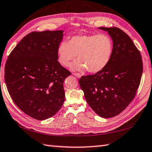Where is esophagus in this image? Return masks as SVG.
<instances>
[{"label":"esophagus","instance_id":"1","mask_svg":"<svg viewBox=\"0 0 152 152\" xmlns=\"http://www.w3.org/2000/svg\"><path fill=\"white\" fill-rule=\"evenodd\" d=\"M73 75H75L76 77H77V78H80V77H81V76H82L79 73H73Z\"/></svg>","mask_w":152,"mask_h":152}]
</instances>
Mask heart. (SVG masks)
Wrapping results in <instances>:
<instances>
[{
    "label": "heart",
    "instance_id": "1",
    "mask_svg": "<svg viewBox=\"0 0 152 152\" xmlns=\"http://www.w3.org/2000/svg\"><path fill=\"white\" fill-rule=\"evenodd\" d=\"M113 43L107 34L77 35L72 37L68 42H62L57 48V58L62 66L71 65L73 71L87 69L96 73L105 67L112 56Z\"/></svg>",
    "mask_w": 152,
    "mask_h": 152
}]
</instances>
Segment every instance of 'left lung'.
<instances>
[{"mask_svg":"<svg viewBox=\"0 0 152 152\" xmlns=\"http://www.w3.org/2000/svg\"><path fill=\"white\" fill-rule=\"evenodd\" d=\"M113 40V51L108 65L94 75L79 79L88 104L100 117L119 114L135 96L142 77V60L132 39L122 30L99 27Z\"/></svg>","mask_w":152,"mask_h":152,"instance_id":"1","label":"left lung"}]
</instances>
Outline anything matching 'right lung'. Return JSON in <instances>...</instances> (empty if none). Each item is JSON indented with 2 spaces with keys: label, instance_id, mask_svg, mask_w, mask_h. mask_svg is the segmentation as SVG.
I'll return each mask as SVG.
<instances>
[{
  "label": "right lung",
  "instance_id": "1",
  "mask_svg": "<svg viewBox=\"0 0 152 152\" xmlns=\"http://www.w3.org/2000/svg\"><path fill=\"white\" fill-rule=\"evenodd\" d=\"M63 30L32 32L23 38L6 62L4 80L12 100L23 112L44 120L63 105V84L71 75L58 62Z\"/></svg>",
  "mask_w": 152,
  "mask_h": 152
}]
</instances>
